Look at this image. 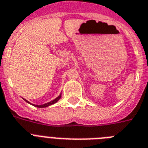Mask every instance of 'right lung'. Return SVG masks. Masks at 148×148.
<instances>
[{
	"label": "right lung",
	"instance_id": "right-lung-1",
	"mask_svg": "<svg viewBox=\"0 0 148 148\" xmlns=\"http://www.w3.org/2000/svg\"><path fill=\"white\" fill-rule=\"evenodd\" d=\"M60 98H61V95H59V96H58V97H57L56 99H54V100H53V101H49V102L47 103V104H44V105H34V107H37V108H46V107H48V106H49V105H53V104H55V103H56L57 101H59V99H60ZM24 100L26 101V102H28V103H29V104H31V103H30L29 101H27V100H25V99H24ZM31 105H32V104H31Z\"/></svg>",
	"mask_w": 148,
	"mask_h": 148
}]
</instances>
